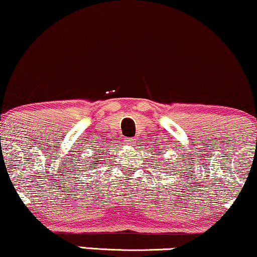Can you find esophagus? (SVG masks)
Returning <instances> with one entry per match:
<instances>
[{
	"instance_id": "esophagus-1",
	"label": "esophagus",
	"mask_w": 257,
	"mask_h": 257,
	"mask_svg": "<svg viewBox=\"0 0 257 257\" xmlns=\"http://www.w3.org/2000/svg\"><path fill=\"white\" fill-rule=\"evenodd\" d=\"M126 144L127 146H135L136 144V138H126Z\"/></svg>"
}]
</instances>
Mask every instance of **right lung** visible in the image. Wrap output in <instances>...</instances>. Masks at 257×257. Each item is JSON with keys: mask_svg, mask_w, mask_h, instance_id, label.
I'll return each mask as SVG.
<instances>
[{"mask_svg": "<svg viewBox=\"0 0 257 257\" xmlns=\"http://www.w3.org/2000/svg\"><path fill=\"white\" fill-rule=\"evenodd\" d=\"M96 160H97V159H95V160H93L92 162H90V164H89V167H92V168H95V167H96V164H97V161H96Z\"/></svg>", "mask_w": 257, "mask_h": 257, "instance_id": "right-lung-1", "label": "right lung"}]
</instances>
